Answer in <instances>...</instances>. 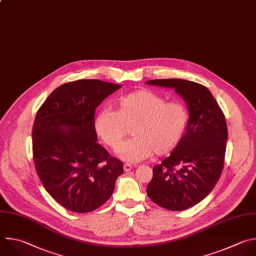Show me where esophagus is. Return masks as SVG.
Here are the masks:
<instances>
[{"instance_id": "esophagus-1", "label": "esophagus", "mask_w": 256, "mask_h": 256, "mask_svg": "<svg viewBox=\"0 0 256 256\" xmlns=\"http://www.w3.org/2000/svg\"><path fill=\"white\" fill-rule=\"evenodd\" d=\"M132 164H124V172H130V171H132Z\"/></svg>"}]
</instances>
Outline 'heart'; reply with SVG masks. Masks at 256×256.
<instances>
[{
  "mask_svg": "<svg viewBox=\"0 0 256 256\" xmlns=\"http://www.w3.org/2000/svg\"><path fill=\"white\" fill-rule=\"evenodd\" d=\"M116 110L98 112L94 128L102 140L118 150L132 128V138L120 150L128 162H138L152 156H164L174 150L182 140L189 122V112L178 100L166 98L148 90H140L120 98Z\"/></svg>",
  "mask_w": 256,
  "mask_h": 256,
  "instance_id": "1",
  "label": "heart"
}]
</instances>
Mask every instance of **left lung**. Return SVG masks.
Returning a JSON list of instances; mask_svg holds the SVG:
<instances>
[{
    "mask_svg": "<svg viewBox=\"0 0 256 256\" xmlns=\"http://www.w3.org/2000/svg\"><path fill=\"white\" fill-rule=\"evenodd\" d=\"M148 84L175 88L189 108L182 140L152 168L146 194L156 205L182 211L202 201L222 173L228 138L224 114L204 85L185 79H154Z\"/></svg>",
    "mask_w": 256,
    "mask_h": 256,
    "instance_id": "obj_1",
    "label": "left lung"
}]
</instances>
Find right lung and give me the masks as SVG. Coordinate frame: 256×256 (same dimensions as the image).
<instances>
[{"instance_id":"1","label":"right lung","mask_w":256,"mask_h":256,"mask_svg":"<svg viewBox=\"0 0 256 256\" xmlns=\"http://www.w3.org/2000/svg\"><path fill=\"white\" fill-rule=\"evenodd\" d=\"M120 85L80 79L57 88L37 112L33 130L36 172L64 208L88 213L112 195L122 162L96 142V108Z\"/></svg>"}]
</instances>
